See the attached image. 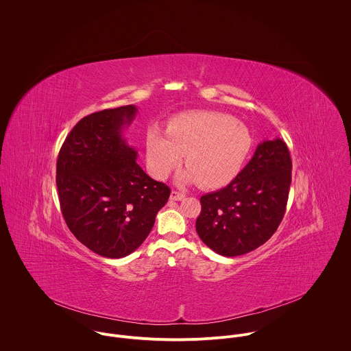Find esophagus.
Wrapping results in <instances>:
<instances>
[{
	"label": "esophagus",
	"mask_w": 351,
	"mask_h": 351,
	"mask_svg": "<svg viewBox=\"0 0 351 351\" xmlns=\"http://www.w3.org/2000/svg\"><path fill=\"white\" fill-rule=\"evenodd\" d=\"M170 199L174 200V202H181L185 199V193L182 192H177V191H173L171 195H170Z\"/></svg>",
	"instance_id": "34e87169"
}]
</instances>
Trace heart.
Segmentation results:
<instances>
[{
  "label": "heart",
  "instance_id": "heart-1",
  "mask_svg": "<svg viewBox=\"0 0 351 351\" xmlns=\"http://www.w3.org/2000/svg\"><path fill=\"white\" fill-rule=\"evenodd\" d=\"M252 147L246 125L217 112H189L167 123L166 134L158 128L148 129L145 155L149 173L166 178L181 162L188 167L177 177L181 185L199 182L215 189L232 182L239 173Z\"/></svg>",
  "mask_w": 351,
  "mask_h": 351
}]
</instances>
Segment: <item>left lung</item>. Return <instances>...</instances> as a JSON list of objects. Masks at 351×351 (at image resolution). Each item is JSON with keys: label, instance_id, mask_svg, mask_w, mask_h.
<instances>
[{"label": "left lung", "instance_id": "8db88e82", "mask_svg": "<svg viewBox=\"0 0 351 351\" xmlns=\"http://www.w3.org/2000/svg\"><path fill=\"white\" fill-rule=\"evenodd\" d=\"M291 184V158L282 138L260 143L241 173L223 189L202 196L196 221L200 239L218 254L254 250L276 232Z\"/></svg>", "mask_w": 351, "mask_h": 351}]
</instances>
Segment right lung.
Returning a JSON list of instances; mask_svg holds the SVG:
<instances>
[{"instance_id": "right-lung-1", "label": "right lung", "mask_w": 351, "mask_h": 351, "mask_svg": "<svg viewBox=\"0 0 351 351\" xmlns=\"http://www.w3.org/2000/svg\"><path fill=\"white\" fill-rule=\"evenodd\" d=\"M134 105L80 119L57 159L61 213L72 234L109 258L134 252L152 230L170 188L136 163L137 151L122 136L136 117Z\"/></svg>"}]
</instances>
